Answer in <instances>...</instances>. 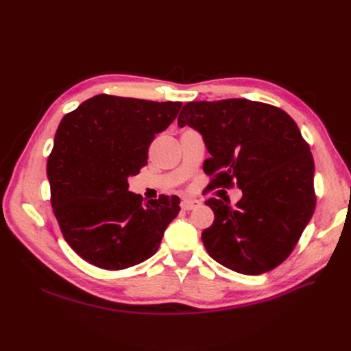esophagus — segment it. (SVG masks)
<instances>
[{
    "mask_svg": "<svg viewBox=\"0 0 351 351\" xmlns=\"http://www.w3.org/2000/svg\"><path fill=\"white\" fill-rule=\"evenodd\" d=\"M200 205V200L197 199H183L182 200V208L184 210H190V209H195Z\"/></svg>",
    "mask_w": 351,
    "mask_h": 351,
    "instance_id": "1",
    "label": "esophagus"
}]
</instances>
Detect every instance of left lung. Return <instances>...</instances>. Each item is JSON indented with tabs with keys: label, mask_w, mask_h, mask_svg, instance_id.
Segmentation results:
<instances>
[{
	"label": "left lung",
	"mask_w": 351,
	"mask_h": 351,
	"mask_svg": "<svg viewBox=\"0 0 351 351\" xmlns=\"http://www.w3.org/2000/svg\"><path fill=\"white\" fill-rule=\"evenodd\" d=\"M178 125L202 134L210 186L234 182L243 193L234 206L205 202L215 214L202 232L210 258L246 275L278 267L315 210L313 158L294 120L272 105L231 98L186 104Z\"/></svg>",
	"instance_id": "8db88e82"
}]
</instances>
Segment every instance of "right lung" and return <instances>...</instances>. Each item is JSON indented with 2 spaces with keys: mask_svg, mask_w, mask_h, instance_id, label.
Listing matches in <instances>:
<instances>
[{
  "mask_svg": "<svg viewBox=\"0 0 351 351\" xmlns=\"http://www.w3.org/2000/svg\"><path fill=\"white\" fill-rule=\"evenodd\" d=\"M180 108L97 95L61 120L47 164L51 205L70 247L95 267L124 269L149 259L178 215L177 196L143 202L127 180L147 164L155 134Z\"/></svg>",
  "mask_w": 351,
  "mask_h": 351,
  "instance_id": "add662e5",
  "label": "right lung"
}]
</instances>
